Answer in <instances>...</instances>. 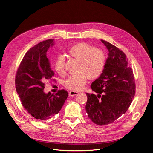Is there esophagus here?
I'll list each match as a JSON object with an SVG mask.
<instances>
[{
  "instance_id": "obj_1",
  "label": "esophagus",
  "mask_w": 153,
  "mask_h": 153,
  "mask_svg": "<svg viewBox=\"0 0 153 153\" xmlns=\"http://www.w3.org/2000/svg\"><path fill=\"white\" fill-rule=\"evenodd\" d=\"M79 92H77V91H70L69 92V96H74V95H76L77 94H79Z\"/></svg>"
}]
</instances>
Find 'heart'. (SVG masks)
Segmentation results:
<instances>
[{"mask_svg":"<svg viewBox=\"0 0 153 153\" xmlns=\"http://www.w3.org/2000/svg\"><path fill=\"white\" fill-rule=\"evenodd\" d=\"M69 55L80 61L79 73L70 76L64 82L68 89L80 91L85 86L88 78L93 80L97 78L104 70L106 57L103 51L94 46L82 42L73 46L68 51ZM65 57L60 55L55 62V69L60 75L65 72Z\"/></svg>","mask_w":153,"mask_h":153,"instance_id":"b5f03b06","label":"heart"}]
</instances>
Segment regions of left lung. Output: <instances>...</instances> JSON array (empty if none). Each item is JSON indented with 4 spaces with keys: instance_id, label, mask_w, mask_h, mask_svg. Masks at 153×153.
<instances>
[{
    "instance_id": "1",
    "label": "left lung",
    "mask_w": 153,
    "mask_h": 153,
    "mask_svg": "<svg viewBox=\"0 0 153 153\" xmlns=\"http://www.w3.org/2000/svg\"><path fill=\"white\" fill-rule=\"evenodd\" d=\"M101 41L109 51V57L100 77L92 82V91L97 95L86 93V111L92 122L105 125L127 111L135 96V82L125 54L108 41Z\"/></svg>"
}]
</instances>
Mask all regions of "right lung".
Returning a JSON list of instances; mask_svg holds the SVG:
<instances>
[{"label":"right lung","instance_id":"obj_1","mask_svg":"<svg viewBox=\"0 0 153 153\" xmlns=\"http://www.w3.org/2000/svg\"><path fill=\"white\" fill-rule=\"evenodd\" d=\"M53 41L47 39L31 48L22 59L15 76L16 90L23 107L39 122L57 114L68 94L64 89L55 94H46L43 91L45 82L54 76L47 57V51L53 45Z\"/></svg>","mask_w":153,"mask_h":153}]
</instances>
